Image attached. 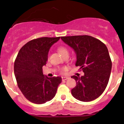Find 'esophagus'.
I'll return each instance as SVG.
<instances>
[{
    "mask_svg": "<svg viewBox=\"0 0 124 124\" xmlns=\"http://www.w3.org/2000/svg\"><path fill=\"white\" fill-rule=\"evenodd\" d=\"M62 80H66L68 79L69 78L68 77H62Z\"/></svg>",
    "mask_w": 124,
    "mask_h": 124,
    "instance_id": "obj_1",
    "label": "esophagus"
}]
</instances>
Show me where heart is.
Returning <instances> with one entry per match:
<instances>
[{"mask_svg": "<svg viewBox=\"0 0 124 124\" xmlns=\"http://www.w3.org/2000/svg\"><path fill=\"white\" fill-rule=\"evenodd\" d=\"M58 51L59 53L61 54V55L63 56V57H64L65 56H68L69 50L68 48L65 47V46H59L58 48ZM67 70H68V67H62V68H61L59 69V70H60L61 73H64V72H65Z\"/></svg>", "mask_w": 124, "mask_h": 124, "instance_id": "b5f03b06", "label": "heart"}]
</instances>
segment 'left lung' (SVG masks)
<instances>
[{"label":"left lung","instance_id":"left-lung-1","mask_svg":"<svg viewBox=\"0 0 124 124\" xmlns=\"http://www.w3.org/2000/svg\"><path fill=\"white\" fill-rule=\"evenodd\" d=\"M61 39L76 54L75 65L80 67L84 75L71 76L76 85L71 90L78 100L88 102L101 95L108 83L112 61L107 46L97 39L88 35L64 36Z\"/></svg>","mask_w":124,"mask_h":124}]
</instances>
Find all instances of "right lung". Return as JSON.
I'll use <instances>...</instances> for the list:
<instances>
[{"label":"right lung","instance_id":"right-lung-1","mask_svg":"<svg viewBox=\"0 0 124 124\" xmlns=\"http://www.w3.org/2000/svg\"><path fill=\"white\" fill-rule=\"evenodd\" d=\"M56 38H38L22 46L14 62V73L17 85L26 99L33 103H46L54 97L61 77L48 78L43 67L48 60L49 49L60 39Z\"/></svg>","mask_w":124,"mask_h":124}]
</instances>
